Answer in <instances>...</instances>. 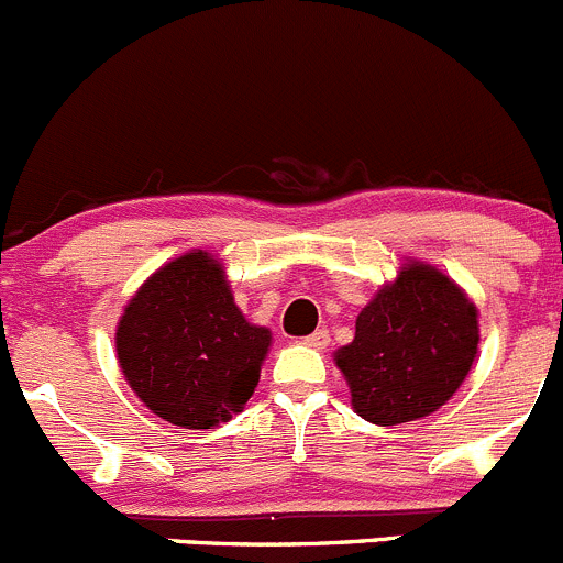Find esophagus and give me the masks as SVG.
<instances>
[{
	"instance_id": "1",
	"label": "esophagus",
	"mask_w": 563,
	"mask_h": 563,
	"mask_svg": "<svg viewBox=\"0 0 563 563\" xmlns=\"http://www.w3.org/2000/svg\"><path fill=\"white\" fill-rule=\"evenodd\" d=\"M303 344H309V347H314V350H325L328 344H331V333H328L325 328H320V331L309 333V336L303 339Z\"/></svg>"
}]
</instances>
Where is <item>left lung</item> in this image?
<instances>
[{
  "instance_id": "obj_1",
  "label": "left lung",
  "mask_w": 563,
  "mask_h": 563,
  "mask_svg": "<svg viewBox=\"0 0 563 563\" xmlns=\"http://www.w3.org/2000/svg\"><path fill=\"white\" fill-rule=\"evenodd\" d=\"M478 314L446 274L410 263L364 306L355 339L333 361L361 419L380 427L424 419L468 377Z\"/></svg>"
}]
</instances>
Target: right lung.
<instances>
[{
    "label": "right lung",
    "mask_w": 563,
    "mask_h": 563,
    "mask_svg": "<svg viewBox=\"0 0 563 563\" xmlns=\"http://www.w3.org/2000/svg\"><path fill=\"white\" fill-rule=\"evenodd\" d=\"M271 347L235 306L224 268L188 252L139 287L117 325L128 386L164 421L213 430L246 408Z\"/></svg>",
    "instance_id": "right-lung-1"
}]
</instances>
